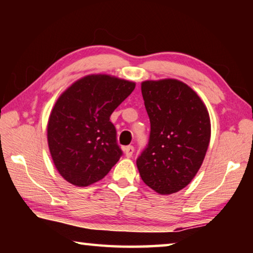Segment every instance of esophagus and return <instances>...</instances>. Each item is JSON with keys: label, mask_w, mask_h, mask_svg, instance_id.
I'll use <instances>...</instances> for the list:
<instances>
[{"label": "esophagus", "mask_w": 253, "mask_h": 253, "mask_svg": "<svg viewBox=\"0 0 253 253\" xmlns=\"http://www.w3.org/2000/svg\"><path fill=\"white\" fill-rule=\"evenodd\" d=\"M134 151H135V148H134V146H131V145L124 147V152H125L126 157H131L132 154H134Z\"/></svg>", "instance_id": "esophagus-1"}]
</instances>
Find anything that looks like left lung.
<instances>
[{"label": "left lung", "mask_w": 253, "mask_h": 253, "mask_svg": "<svg viewBox=\"0 0 253 253\" xmlns=\"http://www.w3.org/2000/svg\"><path fill=\"white\" fill-rule=\"evenodd\" d=\"M142 95L151 132L136 160L139 175L157 193H176L193 179L207 154L211 136L207 107L175 79L144 81Z\"/></svg>", "instance_id": "obj_1"}]
</instances>
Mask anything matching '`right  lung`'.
<instances>
[{"instance_id":"obj_1","label":"right lung","mask_w":253,"mask_h":253,"mask_svg":"<svg viewBox=\"0 0 253 253\" xmlns=\"http://www.w3.org/2000/svg\"><path fill=\"white\" fill-rule=\"evenodd\" d=\"M135 84L106 75L80 79L60 96L51 111L48 143L60 175L77 186L104 178L123 155L110 115Z\"/></svg>"}]
</instances>
